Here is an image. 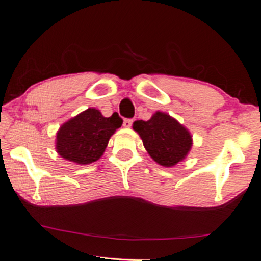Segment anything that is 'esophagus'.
Returning a JSON list of instances; mask_svg holds the SVG:
<instances>
[{
    "label": "esophagus",
    "instance_id": "obj_1",
    "mask_svg": "<svg viewBox=\"0 0 261 261\" xmlns=\"http://www.w3.org/2000/svg\"><path fill=\"white\" fill-rule=\"evenodd\" d=\"M131 125H132V119H124L123 122L124 127H131Z\"/></svg>",
    "mask_w": 261,
    "mask_h": 261
}]
</instances>
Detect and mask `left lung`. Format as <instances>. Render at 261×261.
<instances>
[{"mask_svg": "<svg viewBox=\"0 0 261 261\" xmlns=\"http://www.w3.org/2000/svg\"><path fill=\"white\" fill-rule=\"evenodd\" d=\"M132 127L150 157L162 167L170 168L182 162L193 146L189 130L166 112L156 111L146 122L136 120Z\"/></svg>", "mask_w": 261, "mask_h": 261, "instance_id": "8db88e82", "label": "left lung"}]
</instances>
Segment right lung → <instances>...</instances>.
<instances>
[{
  "label": "right lung",
  "mask_w": 261,
  "mask_h": 261,
  "mask_svg": "<svg viewBox=\"0 0 261 261\" xmlns=\"http://www.w3.org/2000/svg\"><path fill=\"white\" fill-rule=\"evenodd\" d=\"M122 124L118 113L104 117L97 109H87L59 127L57 152L76 164L95 162L104 155L110 138Z\"/></svg>",
  "instance_id": "1"
}]
</instances>
